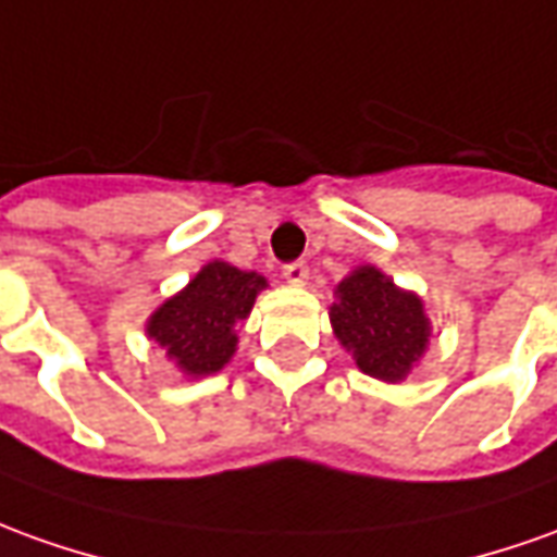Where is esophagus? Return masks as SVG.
I'll return each instance as SVG.
<instances>
[{
    "mask_svg": "<svg viewBox=\"0 0 557 557\" xmlns=\"http://www.w3.org/2000/svg\"><path fill=\"white\" fill-rule=\"evenodd\" d=\"M282 275H285L287 285H306L309 282V267L302 260H294V263H285Z\"/></svg>",
    "mask_w": 557,
    "mask_h": 557,
    "instance_id": "1",
    "label": "esophagus"
}]
</instances>
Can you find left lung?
Wrapping results in <instances>:
<instances>
[{"instance_id":"1","label":"left lung","mask_w":557,"mask_h":557,"mask_svg":"<svg viewBox=\"0 0 557 557\" xmlns=\"http://www.w3.org/2000/svg\"><path fill=\"white\" fill-rule=\"evenodd\" d=\"M330 324L367 375L400 382L428 348V318L416 294L394 287L373 267H360L336 287Z\"/></svg>"}]
</instances>
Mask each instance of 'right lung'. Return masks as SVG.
I'll return each mask as SVG.
<instances>
[{
    "instance_id": "add662e5",
    "label": "right lung",
    "mask_w": 557,
    "mask_h": 557,
    "mask_svg": "<svg viewBox=\"0 0 557 557\" xmlns=\"http://www.w3.org/2000/svg\"><path fill=\"white\" fill-rule=\"evenodd\" d=\"M260 287H267L263 275L214 260L157 309L148 321V336L187 375L218 373L236 351V324L248 318Z\"/></svg>"
}]
</instances>
